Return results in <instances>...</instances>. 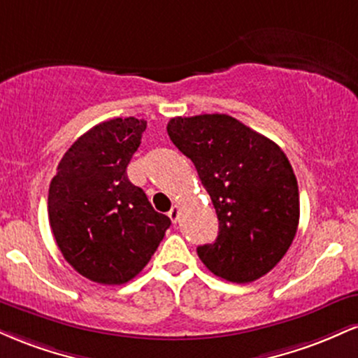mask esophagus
<instances>
[{
  "label": "esophagus",
  "instance_id": "34e87169",
  "mask_svg": "<svg viewBox=\"0 0 358 358\" xmlns=\"http://www.w3.org/2000/svg\"><path fill=\"white\" fill-rule=\"evenodd\" d=\"M178 215H180V208H178V205H173V207H171V210L168 212V217H170V219H171V222H173V224H176V220H178Z\"/></svg>",
  "mask_w": 358,
  "mask_h": 358
}]
</instances>
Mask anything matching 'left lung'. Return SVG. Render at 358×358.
<instances>
[{
	"instance_id": "obj_1",
	"label": "left lung",
	"mask_w": 358,
	"mask_h": 358,
	"mask_svg": "<svg viewBox=\"0 0 358 358\" xmlns=\"http://www.w3.org/2000/svg\"><path fill=\"white\" fill-rule=\"evenodd\" d=\"M166 131L195 165L219 219L215 242L196 248L203 264L231 282L268 274L299 222L298 182L281 148L227 114L173 117Z\"/></svg>"
}]
</instances>
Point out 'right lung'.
I'll return each instance as SVG.
<instances>
[{
  "instance_id": "obj_1",
  "label": "right lung",
  "mask_w": 358,
  "mask_h": 358,
  "mask_svg": "<svg viewBox=\"0 0 358 358\" xmlns=\"http://www.w3.org/2000/svg\"><path fill=\"white\" fill-rule=\"evenodd\" d=\"M145 119L116 117L82 134L60 159L48 220L62 256L99 285H124L150 262L171 220L127 180Z\"/></svg>"
}]
</instances>
